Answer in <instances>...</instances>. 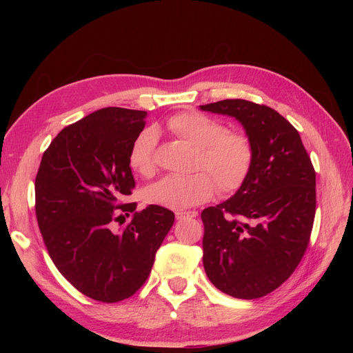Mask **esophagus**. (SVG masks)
Returning a JSON list of instances; mask_svg holds the SVG:
<instances>
[{
    "label": "esophagus",
    "mask_w": 353,
    "mask_h": 353,
    "mask_svg": "<svg viewBox=\"0 0 353 353\" xmlns=\"http://www.w3.org/2000/svg\"><path fill=\"white\" fill-rule=\"evenodd\" d=\"M199 213L196 210H190V212H176L175 216L176 219H188V218H196Z\"/></svg>",
    "instance_id": "1"
}]
</instances>
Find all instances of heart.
I'll use <instances>...</instances> for the list:
<instances>
[{
  "instance_id": "1",
  "label": "heart",
  "mask_w": 353,
  "mask_h": 353,
  "mask_svg": "<svg viewBox=\"0 0 353 353\" xmlns=\"http://www.w3.org/2000/svg\"><path fill=\"white\" fill-rule=\"evenodd\" d=\"M166 126L196 148L193 165L194 169L201 170L190 175H166L147 187L144 200L148 205L179 210L208 201L216 185L223 193H231L243 185L253 163V147L248 135L227 131L223 123L196 110L170 116ZM157 138L153 128H145L134 138L130 165L135 172L150 175L154 170L153 154Z\"/></svg>"
}]
</instances>
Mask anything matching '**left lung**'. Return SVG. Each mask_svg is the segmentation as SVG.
I'll return each mask as SVG.
<instances>
[{
    "label": "left lung",
    "mask_w": 353,
    "mask_h": 353,
    "mask_svg": "<svg viewBox=\"0 0 353 353\" xmlns=\"http://www.w3.org/2000/svg\"><path fill=\"white\" fill-rule=\"evenodd\" d=\"M203 112L234 117L253 147L250 172L236 194L201 212L203 266L218 290L258 299L293 274L315 218V170L301 135L268 105L222 100Z\"/></svg>",
    "instance_id": "left-lung-1"
}]
</instances>
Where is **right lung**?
I'll return each mask as SVG.
<instances>
[{"label": "right lung", "instance_id": "1", "mask_svg": "<svg viewBox=\"0 0 353 353\" xmlns=\"http://www.w3.org/2000/svg\"><path fill=\"white\" fill-rule=\"evenodd\" d=\"M147 112L105 108L82 117L51 141L35 179V210L50 258L94 301L114 303L140 288L172 228V210L143 212L122 199L135 187L130 148ZM132 222L114 230L129 213Z\"/></svg>", "mask_w": 353, "mask_h": 353}]
</instances>
